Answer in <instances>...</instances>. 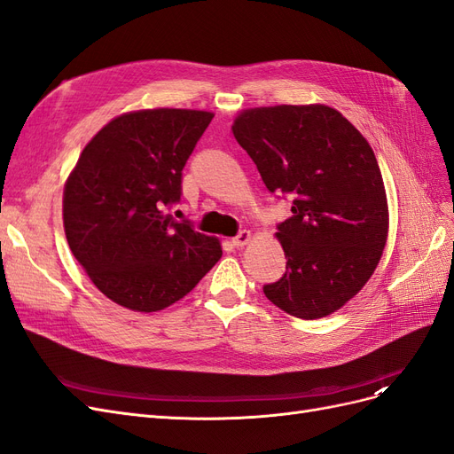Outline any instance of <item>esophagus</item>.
Returning <instances> with one entry per match:
<instances>
[{"label": "esophagus", "mask_w": 454, "mask_h": 454, "mask_svg": "<svg viewBox=\"0 0 454 454\" xmlns=\"http://www.w3.org/2000/svg\"><path fill=\"white\" fill-rule=\"evenodd\" d=\"M252 237H254L252 231H246V229H244V231L239 232V235H237L235 239H232V244H235L237 248H244V246L252 240Z\"/></svg>", "instance_id": "esophagus-1"}]
</instances>
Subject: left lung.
<instances>
[{"instance_id":"8db88e82","label":"left lung","mask_w":454,"mask_h":454,"mask_svg":"<svg viewBox=\"0 0 454 454\" xmlns=\"http://www.w3.org/2000/svg\"><path fill=\"white\" fill-rule=\"evenodd\" d=\"M231 129L270 193L294 200L277 232L286 272L263 287L267 299L295 318L333 314L371 278L388 239L373 149L324 104L242 109Z\"/></svg>"}]
</instances>
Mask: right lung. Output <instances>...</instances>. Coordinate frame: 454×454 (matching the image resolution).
Returning <instances> with one entry per match:
<instances>
[{"instance_id": "add662e5", "label": "right lung", "mask_w": 454, "mask_h": 454, "mask_svg": "<svg viewBox=\"0 0 454 454\" xmlns=\"http://www.w3.org/2000/svg\"><path fill=\"white\" fill-rule=\"evenodd\" d=\"M212 117L176 107L122 114L94 134L67 176V244L114 303L134 312L167 309L222 257L215 237L167 212L180 200L182 170Z\"/></svg>"}]
</instances>
